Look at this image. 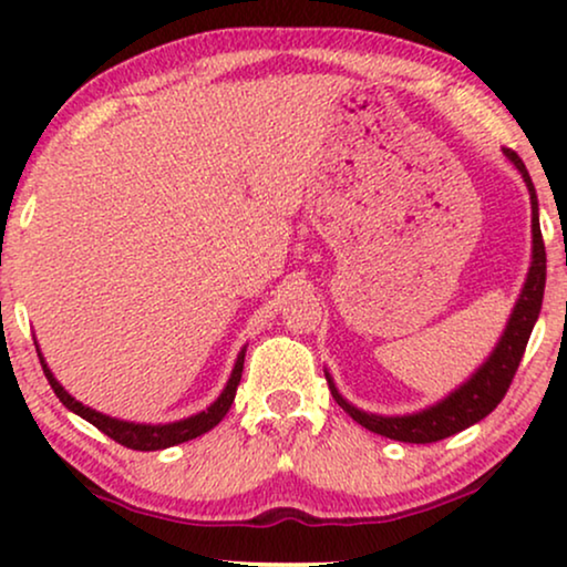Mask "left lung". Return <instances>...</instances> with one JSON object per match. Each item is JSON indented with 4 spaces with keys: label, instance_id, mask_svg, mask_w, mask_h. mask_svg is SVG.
I'll return each instance as SVG.
<instances>
[{
    "label": "left lung",
    "instance_id": "left-lung-1",
    "mask_svg": "<svg viewBox=\"0 0 567 567\" xmlns=\"http://www.w3.org/2000/svg\"><path fill=\"white\" fill-rule=\"evenodd\" d=\"M503 154L514 162L518 173H522L526 188H529L532 196V268L526 274V284L522 293H518V301L511 312V320L503 330V336L495 346L483 367H480L475 374H472L467 382H464L460 390H454L449 398H444L436 405L421 410V413L413 415H374L363 413V410L348 405V402L340 398V392L332 384L328 371L330 392L340 408L346 410L348 415L353 417L355 423H361L363 429L379 433V436L405 441V444H433V441H441L446 436H454L477 421H483L485 415H491L498 402L506 398L511 382H514V374L522 363V355L526 351V343H529V336L534 330V322H537L539 309H542V297H545V278H547V252H545V239H542L539 229V206H537V193H534V183L529 173H526L522 157L514 150H503Z\"/></svg>",
    "mask_w": 567,
    "mask_h": 567
}]
</instances>
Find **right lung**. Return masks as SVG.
<instances>
[{"label":"right lung","mask_w":567,"mask_h":567,"mask_svg":"<svg viewBox=\"0 0 567 567\" xmlns=\"http://www.w3.org/2000/svg\"><path fill=\"white\" fill-rule=\"evenodd\" d=\"M38 359H41L43 374H45V379H49L51 390L56 392V398L61 402H64V408H69L72 413L84 417V421H90L97 431H103L105 436L118 441L121 446L136 449V452H157V449L183 444V441H190V439L200 436V433L212 431L214 425L229 413L231 402H235V394H237V384H239V379H243V367H245V351H243L237 355V363H235V369H231V377H229L227 386H224V392L219 394V400H216L212 408H206L204 413L190 415V417H185V421L167 423V425H144V423L118 421V417L103 415V413H97V410L84 408L82 402H76L72 394H69L64 386H61L56 379H53L51 369L45 367L41 353H38Z\"/></svg>","instance_id":"right-lung-1"}]
</instances>
